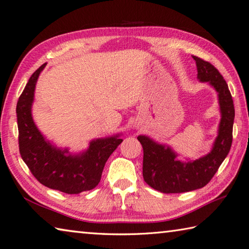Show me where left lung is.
Instances as JSON below:
<instances>
[{
	"mask_svg": "<svg viewBox=\"0 0 249 249\" xmlns=\"http://www.w3.org/2000/svg\"><path fill=\"white\" fill-rule=\"evenodd\" d=\"M193 58L196 62L198 79L209 82L218 92L222 112L218 136L211 152L187 163L178 161L169 147L159 145L147 136L137 137L143 150V180L152 189L165 194L190 192L207 185L227 157L232 143L234 106L227 83L211 63L197 56Z\"/></svg>",
	"mask_w": 249,
	"mask_h": 249,
	"instance_id": "8db88e82",
	"label": "left lung"
}]
</instances>
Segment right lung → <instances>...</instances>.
I'll list each match as a JSON object with an SVG mask.
<instances>
[{"instance_id": "1", "label": "right lung", "mask_w": 249, "mask_h": 249, "mask_svg": "<svg viewBox=\"0 0 249 249\" xmlns=\"http://www.w3.org/2000/svg\"><path fill=\"white\" fill-rule=\"evenodd\" d=\"M45 66L32 74L17 103L21 158L33 176L49 189L66 194L90 191L99 184L104 165L123 140L116 135L92 141L87 151L80 156L66 154L68 150H60L45 141L31 114L36 82Z\"/></svg>"}]
</instances>
